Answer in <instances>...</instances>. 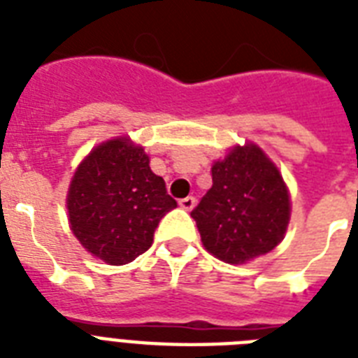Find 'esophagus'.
<instances>
[{"instance_id": "34e87169", "label": "esophagus", "mask_w": 358, "mask_h": 358, "mask_svg": "<svg viewBox=\"0 0 358 358\" xmlns=\"http://www.w3.org/2000/svg\"><path fill=\"white\" fill-rule=\"evenodd\" d=\"M180 208L189 212V210H193V208H195V199H193V196H185V199H182V201H180Z\"/></svg>"}]
</instances>
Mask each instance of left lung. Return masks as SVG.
<instances>
[{
	"label": "left lung",
	"instance_id": "8db88e82",
	"mask_svg": "<svg viewBox=\"0 0 358 358\" xmlns=\"http://www.w3.org/2000/svg\"><path fill=\"white\" fill-rule=\"evenodd\" d=\"M212 189L193 208L201 239L227 264H243L280 243L289 221L282 176L256 145L236 146L212 167Z\"/></svg>",
	"mask_w": 358,
	"mask_h": 358
}]
</instances>
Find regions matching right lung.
I'll use <instances>...</instances> for the list:
<instances>
[{
	"label": "right lung",
	"mask_w": 358,
	"mask_h": 358,
	"mask_svg": "<svg viewBox=\"0 0 358 358\" xmlns=\"http://www.w3.org/2000/svg\"><path fill=\"white\" fill-rule=\"evenodd\" d=\"M148 162L141 146L119 137L96 146L72 178L66 199L72 232L109 266L150 249L159 221L176 208Z\"/></svg>",
	"instance_id": "add662e5"
}]
</instances>
